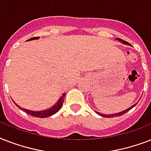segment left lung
<instances>
[{
    "mask_svg": "<svg viewBox=\"0 0 151 151\" xmlns=\"http://www.w3.org/2000/svg\"><path fill=\"white\" fill-rule=\"evenodd\" d=\"M117 40H118V41H121V42H122V43L125 44V45H130V44L128 43L127 41H124V40H122V39L117 38ZM136 104H134V105L132 106L131 107L128 108L127 110H124V111H122V112L117 113V114H99V113H98V112H96V113H97V114H98L100 115V116H102V117H114V116H121V115H123V114H125V113H126V112H128V111H129V110H131L132 108L134 107V106H136Z\"/></svg>",
    "mask_w": 151,
    "mask_h": 151,
    "instance_id": "obj_1",
    "label": "left lung"
}]
</instances>
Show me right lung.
I'll use <instances>...</instances> for the list:
<instances>
[{"instance_id":"right-lung-1","label":"right lung","mask_w":151,"mask_h":151,"mask_svg":"<svg viewBox=\"0 0 151 151\" xmlns=\"http://www.w3.org/2000/svg\"><path fill=\"white\" fill-rule=\"evenodd\" d=\"M39 37H32V38L29 39V40H27V41H31V40H37V39H38ZM65 93L63 94L61 97H60V99H59V101L57 102V103H55V105H54L52 107H51L50 109H48V110H43V111H32V110H26V109H23V108L20 107L19 106V105H17L16 103H15V104L18 107L20 108L22 111H24L28 114L31 115V116H34V117H41V118H44V117H49L51 115H53L54 114H55L56 112H58L59 110H60V108L63 106V103L64 101V98H65Z\"/></svg>"}]
</instances>
